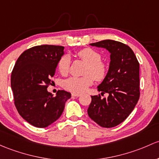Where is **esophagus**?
Wrapping results in <instances>:
<instances>
[{"label": "esophagus", "mask_w": 159, "mask_h": 159, "mask_svg": "<svg viewBox=\"0 0 159 159\" xmlns=\"http://www.w3.org/2000/svg\"><path fill=\"white\" fill-rule=\"evenodd\" d=\"M71 95H72L73 97H79V96H81V94H80V93H71Z\"/></svg>", "instance_id": "obj_1"}]
</instances>
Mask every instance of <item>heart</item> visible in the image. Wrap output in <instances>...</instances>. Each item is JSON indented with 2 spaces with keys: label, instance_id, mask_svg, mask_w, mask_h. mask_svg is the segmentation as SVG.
Segmentation results:
<instances>
[{
  "label": "heart",
  "instance_id": "obj_1",
  "mask_svg": "<svg viewBox=\"0 0 159 159\" xmlns=\"http://www.w3.org/2000/svg\"><path fill=\"white\" fill-rule=\"evenodd\" d=\"M77 56L88 64L84 77H71L63 82V87L68 91L75 93L84 91L88 87L92 84L93 78L96 81H102L107 73V66L101 61L100 52L91 48H85L77 52ZM70 66L69 56L65 55L58 61V70L60 74L67 75Z\"/></svg>",
  "mask_w": 159,
  "mask_h": 159
}]
</instances>
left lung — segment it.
Wrapping results in <instances>:
<instances>
[{
  "label": "left lung",
  "instance_id": "1",
  "mask_svg": "<svg viewBox=\"0 0 159 159\" xmlns=\"http://www.w3.org/2000/svg\"><path fill=\"white\" fill-rule=\"evenodd\" d=\"M104 48L110 53L108 72L98 91L101 95L91 96L88 116L99 126L111 128L124 121L139 98V63L129 46L115 40L106 39L91 43Z\"/></svg>",
  "mask_w": 159,
  "mask_h": 159
}]
</instances>
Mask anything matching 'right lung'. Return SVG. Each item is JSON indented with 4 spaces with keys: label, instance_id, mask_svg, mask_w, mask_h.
I'll return each mask as SVG.
<instances>
[{
    "label": "right lung",
    "instance_id": "right-lung-1",
    "mask_svg": "<svg viewBox=\"0 0 159 159\" xmlns=\"http://www.w3.org/2000/svg\"><path fill=\"white\" fill-rule=\"evenodd\" d=\"M64 47L52 45L33 46L16 60L11 73V88L18 113L36 127L45 128L61 116L71 93L47 91Z\"/></svg>",
    "mask_w": 159,
    "mask_h": 159
}]
</instances>
